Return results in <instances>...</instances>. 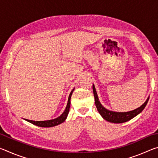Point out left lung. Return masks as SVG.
<instances>
[{
  "label": "left lung",
  "instance_id": "8db88e82",
  "mask_svg": "<svg viewBox=\"0 0 158 158\" xmlns=\"http://www.w3.org/2000/svg\"><path fill=\"white\" fill-rule=\"evenodd\" d=\"M93 90L95 98V106L96 107H97L99 113H100V114L102 116L103 118L105 119L106 121L111 123H125L133 118L134 117L137 116V115L141 113V112L143 110V109L145 108V106H146L147 103H148V101L149 100L148 98L140 107L136 109L133 111H130L128 112H115L107 110V109H106L101 105L100 101H99L94 85H93Z\"/></svg>",
  "mask_w": 158,
  "mask_h": 158
}]
</instances>
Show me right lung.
Segmentation results:
<instances>
[{
	"label": "right lung",
	"mask_w": 158,
	"mask_h": 158,
	"mask_svg": "<svg viewBox=\"0 0 158 158\" xmlns=\"http://www.w3.org/2000/svg\"><path fill=\"white\" fill-rule=\"evenodd\" d=\"M74 89L72 90L70 94L69 95L68 98V105H67L65 110L64 111L63 113L60 115L59 117L53 119V120H49V121H31V120L25 119L26 121L30 122L31 123L37 125V126L39 127H53L56 126V125H58L60 123H62L63 122L65 121L67 116H68V114L69 111V107H70V99H71V95L73 94Z\"/></svg>",
	"instance_id": "add662e5"
}]
</instances>
